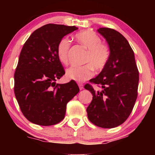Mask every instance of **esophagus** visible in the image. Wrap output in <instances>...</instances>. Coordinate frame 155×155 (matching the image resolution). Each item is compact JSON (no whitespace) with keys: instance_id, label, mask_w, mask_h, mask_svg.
Returning a JSON list of instances; mask_svg holds the SVG:
<instances>
[{"instance_id":"obj_1","label":"esophagus","mask_w":155,"mask_h":155,"mask_svg":"<svg viewBox=\"0 0 155 155\" xmlns=\"http://www.w3.org/2000/svg\"><path fill=\"white\" fill-rule=\"evenodd\" d=\"M78 86H79V88H80V90H83V89H84V86H83V84H81V83H79V84H78Z\"/></svg>"}]
</instances>
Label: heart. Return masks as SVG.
I'll list each match as a JSON object with an SVG mask.
<instances>
[{"label":"heart","mask_w":155,"mask_h":155,"mask_svg":"<svg viewBox=\"0 0 155 155\" xmlns=\"http://www.w3.org/2000/svg\"><path fill=\"white\" fill-rule=\"evenodd\" d=\"M76 41L87 49L84 63L81 66L70 67L66 71V77L70 80L82 82L86 81L94 75V69L100 71L104 68L109 62L110 48L107 44L101 41L99 36L94 31L83 30L75 35ZM71 48V42L66 38L59 41L57 46V56L63 64L68 63V53Z\"/></svg>","instance_id":"obj_1"}]
</instances>
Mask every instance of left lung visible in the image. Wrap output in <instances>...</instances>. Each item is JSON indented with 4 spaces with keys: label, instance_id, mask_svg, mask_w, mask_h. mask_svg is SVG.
<instances>
[{
    "label": "left lung",
    "instance_id": "left-lung-1",
    "mask_svg": "<svg viewBox=\"0 0 155 155\" xmlns=\"http://www.w3.org/2000/svg\"><path fill=\"white\" fill-rule=\"evenodd\" d=\"M97 31L107 40L111 55L104 68L90 80L102 90L95 91L90 84L84 85L93 96L87 112L95 126L112 128L126 121L132 112L137 97L139 72L134 52L121 34L107 27Z\"/></svg>",
    "mask_w": 155,
    "mask_h": 155
}]
</instances>
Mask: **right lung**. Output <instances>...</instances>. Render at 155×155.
<instances>
[{
  "label": "right lung",
  "mask_w": 155,
  "mask_h": 155,
  "mask_svg": "<svg viewBox=\"0 0 155 155\" xmlns=\"http://www.w3.org/2000/svg\"><path fill=\"white\" fill-rule=\"evenodd\" d=\"M75 26L48 24L36 29L25 42L15 72L14 92L25 118L40 126H52L65 117L66 105L79 92L75 81L56 84L65 74L57 46Z\"/></svg>",
  "instance_id": "right-lung-1"
}]
</instances>
